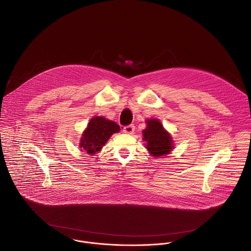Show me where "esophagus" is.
Returning a JSON list of instances; mask_svg holds the SVG:
<instances>
[{
    "label": "esophagus",
    "instance_id": "1",
    "mask_svg": "<svg viewBox=\"0 0 251 251\" xmlns=\"http://www.w3.org/2000/svg\"><path fill=\"white\" fill-rule=\"evenodd\" d=\"M134 130H135V126L133 125H129L123 128L124 133H126V134H132L134 132Z\"/></svg>",
    "mask_w": 251,
    "mask_h": 251
}]
</instances>
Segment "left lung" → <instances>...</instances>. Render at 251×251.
Returning a JSON list of instances; mask_svg holds the SVG:
<instances>
[{
  "instance_id": "8db88e82",
  "label": "left lung",
  "mask_w": 251,
  "mask_h": 251,
  "mask_svg": "<svg viewBox=\"0 0 251 251\" xmlns=\"http://www.w3.org/2000/svg\"><path fill=\"white\" fill-rule=\"evenodd\" d=\"M146 128L142 131L145 147L153 157L169 154L174 149L171 134L163 127L158 119H147Z\"/></svg>"
}]
</instances>
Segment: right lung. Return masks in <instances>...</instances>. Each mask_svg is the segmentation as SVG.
<instances>
[{"mask_svg":"<svg viewBox=\"0 0 251 251\" xmlns=\"http://www.w3.org/2000/svg\"><path fill=\"white\" fill-rule=\"evenodd\" d=\"M120 130L119 125L115 122L107 120L103 116H95L90 120L82 133L79 149L85 151L84 152H87V154L94 155L100 151L114 133L120 132Z\"/></svg>","mask_w":251,"mask_h":251,"instance_id":"1","label":"right lung"}]
</instances>
